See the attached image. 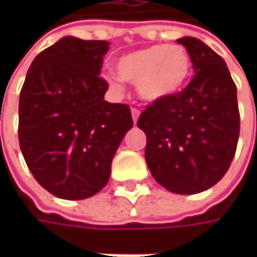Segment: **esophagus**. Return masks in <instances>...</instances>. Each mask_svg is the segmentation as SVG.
<instances>
[{
	"label": "esophagus",
	"mask_w": 257,
	"mask_h": 257,
	"mask_svg": "<svg viewBox=\"0 0 257 257\" xmlns=\"http://www.w3.org/2000/svg\"><path fill=\"white\" fill-rule=\"evenodd\" d=\"M139 115H140V110H137V108H132V117H133V123H137V120H139Z\"/></svg>",
	"instance_id": "obj_1"
}]
</instances>
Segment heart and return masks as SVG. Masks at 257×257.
<instances>
[{
    "label": "heart",
    "instance_id": "heart-1",
    "mask_svg": "<svg viewBox=\"0 0 257 257\" xmlns=\"http://www.w3.org/2000/svg\"><path fill=\"white\" fill-rule=\"evenodd\" d=\"M115 70L117 74L104 75L113 88L121 90L124 80L136 84L142 100L157 103L184 88L192 73V57L180 44H156L118 57Z\"/></svg>",
    "mask_w": 257,
    "mask_h": 257
}]
</instances>
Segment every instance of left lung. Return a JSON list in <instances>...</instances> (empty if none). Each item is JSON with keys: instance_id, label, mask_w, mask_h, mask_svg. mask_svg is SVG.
Listing matches in <instances>:
<instances>
[{"instance_id": "left-lung-1", "label": "left lung", "mask_w": 257, "mask_h": 257, "mask_svg": "<svg viewBox=\"0 0 257 257\" xmlns=\"http://www.w3.org/2000/svg\"><path fill=\"white\" fill-rule=\"evenodd\" d=\"M192 57L194 77L182 93L150 104L137 125L147 137L154 180L176 194L210 189L229 170L240 118L237 91L220 55L194 37L177 40Z\"/></svg>"}]
</instances>
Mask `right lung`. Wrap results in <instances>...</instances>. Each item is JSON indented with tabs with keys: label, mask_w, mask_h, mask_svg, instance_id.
Returning <instances> with one entry per match:
<instances>
[{
	"label": "right lung",
	"mask_w": 257,
	"mask_h": 257,
	"mask_svg": "<svg viewBox=\"0 0 257 257\" xmlns=\"http://www.w3.org/2000/svg\"><path fill=\"white\" fill-rule=\"evenodd\" d=\"M108 41L63 37L34 58L18 107L20 147L35 180L60 199L91 197L133 127L127 104L108 103L100 77Z\"/></svg>",
	"instance_id": "right-lung-1"
}]
</instances>
